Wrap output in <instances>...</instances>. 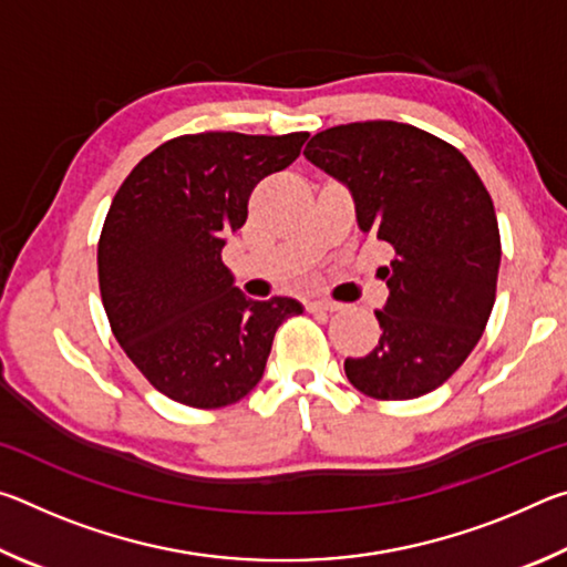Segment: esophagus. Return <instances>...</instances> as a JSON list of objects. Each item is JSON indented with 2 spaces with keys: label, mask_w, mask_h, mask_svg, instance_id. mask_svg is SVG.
I'll return each instance as SVG.
<instances>
[{
  "label": "esophagus",
  "mask_w": 567,
  "mask_h": 567,
  "mask_svg": "<svg viewBox=\"0 0 567 567\" xmlns=\"http://www.w3.org/2000/svg\"><path fill=\"white\" fill-rule=\"evenodd\" d=\"M307 310L310 312H338V310H342V305L334 300H310L307 302Z\"/></svg>",
  "instance_id": "1"
}]
</instances>
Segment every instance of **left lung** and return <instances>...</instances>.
<instances>
[{
  "label": "left lung",
  "instance_id": "left-lung-1",
  "mask_svg": "<svg viewBox=\"0 0 567 567\" xmlns=\"http://www.w3.org/2000/svg\"><path fill=\"white\" fill-rule=\"evenodd\" d=\"M305 157L350 187L362 233L395 249L375 350L344 375L375 400L427 395L467 360L495 305L501 229L463 152L412 124L372 120L322 130Z\"/></svg>",
  "mask_w": 567,
  "mask_h": 567
}]
</instances>
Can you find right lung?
I'll list each match as a JSON object with an SVG mask.
<instances>
[{
	"mask_svg": "<svg viewBox=\"0 0 567 567\" xmlns=\"http://www.w3.org/2000/svg\"><path fill=\"white\" fill-rule=\"evenodd\" d=\"M310 132L182 134L150 152L114 195L97 245L114 338L162 395L215 410L262 380L292 297L257 302L233 285L225 237L245 225L257 182L300 157Z\"/></svg>",
	"mask_w": 567,
	"mask_h": 567,
	"instance_id": "1",
	"label": "right lung"
}]
</instances>
